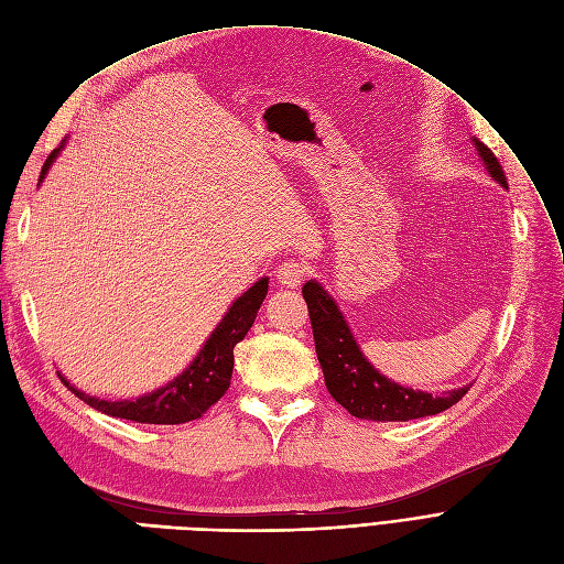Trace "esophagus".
<instances>
[{"instance_id": "34e87169", "label": "esophagus", "mask_w": 564, "mask_h": 564, "mask_svg": "<svg viewBox=\"0 0 564 564\" xmlns=\"http://www.w3.org/2000/svg\"><path fill=\"white\" fill-rule=\"evenodd\" d=\"M305 275H307V268L301 261H284L275 270L278 282L286 289H296L305 280Z\"/></svg>"}]
</instances>
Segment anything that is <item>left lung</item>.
Listing matches in <instances>:
<instances>
[{
    "label": "left lung",
    "mask_w": 564,
    "mask_h": 564,
    "mask_svg": "<svg viewBox=\"0 0 564 564\" xmlns=\"http://www.w3.org/2000/svg\"><path fill=\"white\" fill-rule=\"evenodd\" d=\"M474 144L482 163L488 165V172L501 186H507V174H503L495 153L478 140H474ZM303 299L307 303L310 324H313L315 349L324 371L326 390L349 415L373 422L417 420L448 411L469 392V387H459V390L432 397L387 380L366 361L338 305L319 286V282H305Z\"/></svg>",
    "instance_id": "1"
}]
</instances>
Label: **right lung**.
I'll return each instance as SVG.
<instances>
[{
    "label": "right lung",
    "mask_w": 564,
    "mask_h": 564,
    "mask_svg": "<svg viewBox=\"0 0 564 564\" xmlns=\"http://www.w3.org/2000/svg\"><path fill=\"white\" fill-rule=\"evenodd\" d=\"M61 149L51 151V156L42 167V180ZM265 294L268 278H261L230 305L226 317L219 322L215 334L209 336V340L200 349V355L193 359L186 371L180 378H174L170 384L147 397H140L134 401H105L74 390L65 378L63 382L82 401L93 405L95 411L111 417L132 420L142 424H184L191 420H198L226 394L232 376V347L247 336L251 324H254Z\"/></svg>",
    "instance_id": "1"
}]
</instances>
